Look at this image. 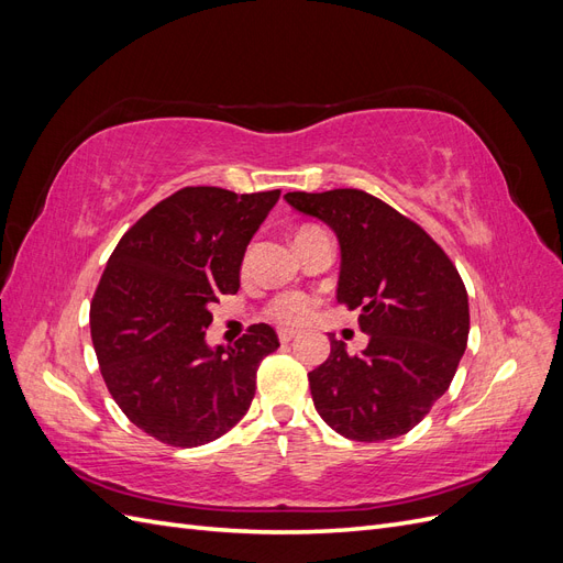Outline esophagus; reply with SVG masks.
I'll return each mask as SVG.
<instances>
[{
    "mask_svg": "<svg viewBox=\"0 0 563 563\" xmlns=\"http://www.w3.org/2000/svg\"><path fill=\"white\" fill-rule=\"evenodd\" d=\"M277 335H279L282 343H291V340L298 335V331H294V329H279Z\"/></svg>",
    "mask_w": 563,
    "mask_h": 563,
    "instance_id": "1",
    "label": "esophagus"
}]
</instances>
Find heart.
<instances>
[{"instance_id":"heart-1","label":"heart","mask_w":563,"mask_h":563,"mask_svg":"<svg viewBox=\"0 0 563 563\" xmlns=\"http://www.w3.org/2000/svg\"><path fill=\"white\" fill-rule=\"evenodd\" d=\"M249 255L251 253L246 251L244 263H242L244 267L249 265ZM314 308H317V298L302 294V291H286L267 302L265 317L277 321V323H284V327H300V323L312 319Z\"/></svg>"}]
</instances>
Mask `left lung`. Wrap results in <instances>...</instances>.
I'll return each instance as SVG.
<instances>
[{
	"instance_id": "1",
	"label": "left lung",
	"mask_w": 563,
	"mask_h": 563,
	"mask_svg": "<svg viewBox=\"0 0 563 563\" xmlns=\"http://www.w3.org/2000/svg\"><path fill=\"white\" fill-rule=\"evenodd\" d=\"M300 213L331 225L340 242L338 302L360 310L368 345L331 354L308 373L312 401L352 441L411 432L449 389L467 347L470 302L453 261L411 218L354 187L288 192Z\"/></svg>"
}]
</instances>
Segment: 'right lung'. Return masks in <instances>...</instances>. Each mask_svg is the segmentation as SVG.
Here are the masks:
<instances>
[{
  "label": "right lung",
  "mask_w": 563,
  "mask_h": 563,
  "mask_svg": "<svg viewBox=\"0 0 563 563\" xmlns=\"http://www.w3.org/2000/svg\"><path fill=\"white\" fill-rule=\"evenodd\" d=\"M279 195L183 187L110 255L89 312L98 366L124 416L162 444L192 449L232 430L261 362L279 347L267 323L230 347L203 340L211 305L236 294L244 251Z\"/></svg>",
  "instance_id": "obj_1"
}]
</instances>
